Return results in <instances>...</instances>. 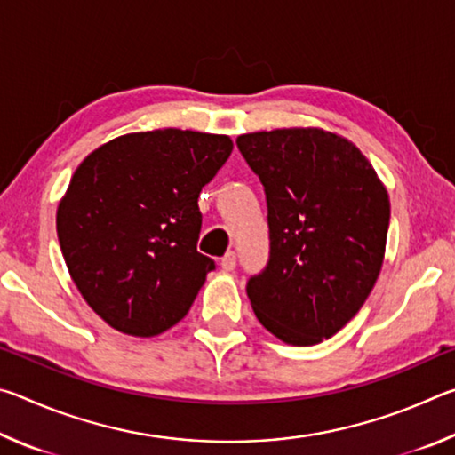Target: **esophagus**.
I'll return each instance as SVG.
<instances>
[{
  "label": "esophagus",
  "instance_id": "esophagus-1",
  "mask_svg": "<svg viewBox=\"0 0 455 455\" xmlns=\"http://www.w3.org/2000/svg\"><path fill=\"white\" fill-rule=\"evenodd\" d=\"M220 267H222V271L233 273L236 268V255H235V252H227V255L220 259Z\"/></svg>",
  "mask_w": 455,
  "mask_h": 455
}]
</instances>
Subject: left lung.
Listing matches in <instances>:
<instances>
[{
	"label": "left lung",
	"instance_id": "8db88e82",
	"mask_svg": "<svg viewBox=\"0 0 455 455\" xmlns=\"http://www.w3.org/2000/svg\"><path fill=\"white\" fill-rule=\"evenodd\" d=\"M267 192L271 259L246 284L268 333L309 347L355 317L385 259L389 195L347 138L315 126L236 138Z\"/></svg>",
	"mask_w": 455,
	"mask_h": 455
}]
</instances>
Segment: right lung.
I'll return each mask as SVG.
<instances>
[{
  "label": "right lung",
  "mask_w": 455,
  "mask_h": 455,
  "mask_svg": "<svg viewBox=\"0 0 455 455\" xmlns=\"http://www.w3.org/2000/svg\"><path fill=\"white\" fill-rule=\"evenodd\" d=\"M233 152L227 134L163 128L92 150L56 212L68 273L112 329L154 337L195 303L214 263L196 251L198 195Z\"/></svg>",
  "instance_id": "right-lung-1"
}]
</instances>
